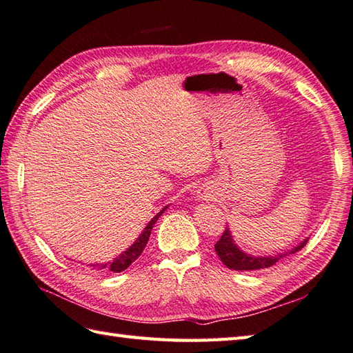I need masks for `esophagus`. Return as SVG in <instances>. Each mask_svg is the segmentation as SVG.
I'll list each match as a JSON object with an SVG mask.
<instances>
[{
	"instance_id": "obj_1",
	"label": "esophagus",
	"mask_w": 353,
	"mask_h": 353,
	"mask_svg": "<svg viewBox=\"0 0 353 353\" xmlns=\"http://www.w3.org/2000/svg\"><path fill=\"white\" fill-rule=\"evenodd\" d=\"M207 194H208V193H207L205 190H202V189L198 190V198H199V199H207V198H208Z\"/></svg>"
}]
</instances>
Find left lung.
<instances>
[{"mask_svg":"<svg viewBox=\"0 0 353 353\" xmlns=\"http://www.w3.org/2000/svg\"><path fill=\"white\" fill-rule=\"evenodd\" d=\"M308 239L302 240L299 245L292 248L287 252H281V254H273V255H250L246 254L245 250H241L237 243L234 241L232 234L230 231L228 226H226L225 232L222 234L221 240H219L214 249L216 254L221 258V261L226 265L228 269L232 270H258V269H268L270 265L276 264L278 261L283 260L290 254H296L297 250H301L305 245H307Z\"/></svg>","mask_w":353,"mask_h":353,"instance_id":"left-lung-1","label":"left lung"}]
</instances>
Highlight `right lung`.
<instances>
[{
	"mask_svg": "<svg viewBox=\"0 0 353 353\" xmlns=\"http://www.w3.org/2000/svg\"><path fill=\"white\" fill-rule=\"evenodd\" d=\"M166 208H168V207H164V208L160 211V213H157V214L151 219L150 223H148V225L145 226V228H143V232L140 234V236L136 239V241L132 243V245H131L127 250H123V252H122L119 256H116V258H113L112 261H107V263L89 264L90 268H92V269H98V270L114 272V273H119V272H123L125 269H128L130 264L134 263V261L137 260V258L140 256V254L143 252L146 243H148V240H150L151 231H152V228H154L155 222L159 221V217L164 213V211H166Z\"/></svg>",
	"mask_w": 353,
	"mask_h": 353,
	"instance_id": "right-lung-1",
	"label": "right lung"
}]
</instances>
